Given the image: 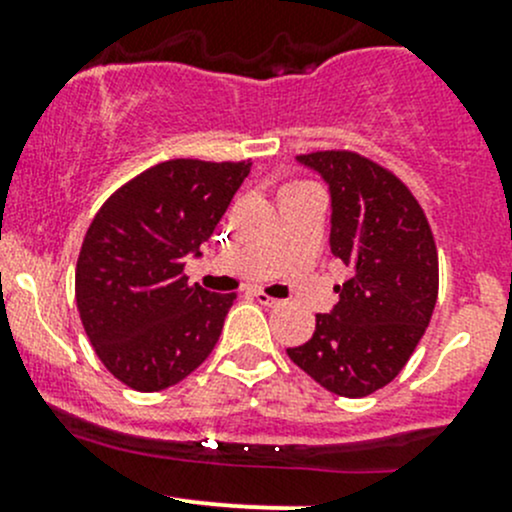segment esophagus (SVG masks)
Instances as JSON below:
<instances>
[{"instance_id": "34e87169", "label": "esophagus", "mask_w": 512, "mask_h": 512, "mask_svg": "<svg viewBox=\"0 0 512 512\" xmlns=\"http://www.w3.org/2000/svg\"><path fill=\"white\" fill-rule=\"evenodd\" d=\"M252 297H255L257 302L262 304V307H277V304H280V299L270 297V294H265V292H255V294H252Z\"/></svg>"}]
</instances>
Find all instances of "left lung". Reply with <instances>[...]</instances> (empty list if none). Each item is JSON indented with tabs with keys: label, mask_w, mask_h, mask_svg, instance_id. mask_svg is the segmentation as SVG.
<instances>
[{
	"label": "left lung",
	"mask_w": 512,
	"mask_h": 512,
	"mask_svg": "<svg viewBox=\"0 0 512 512\" xmlns=\"http://www.w3.org/2000/svg\"><path fill=\"white\" fill-rule=\"evenodd\" d=\"M297 163L327 183L329 247L352 275L334 287L332 312L317 314L312 339L287 354L327 391L361 399L396 379L431 322L436 242L411 190L374 160L319 151Z\"/></svg>",
	"instance_id": "8db88e82"
}]
</instances>
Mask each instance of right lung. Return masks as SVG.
<instances>
[{"label":"right lung","instance_id":"1","mask_svg":"<svg viewBox=\"0 0 512 512\" xmlns=\"http://www.w3.org/2000/svg\"><path fill=\"white\" fill-rule=\"evenodd\" d=\"M250 163L175 158L118 188L81 245L76 304L108 371L136 391H160L198 369L218 344L235 294L188 285Z\"/></svg>","mask_w":512,"mask_h":512}]
</instances>
